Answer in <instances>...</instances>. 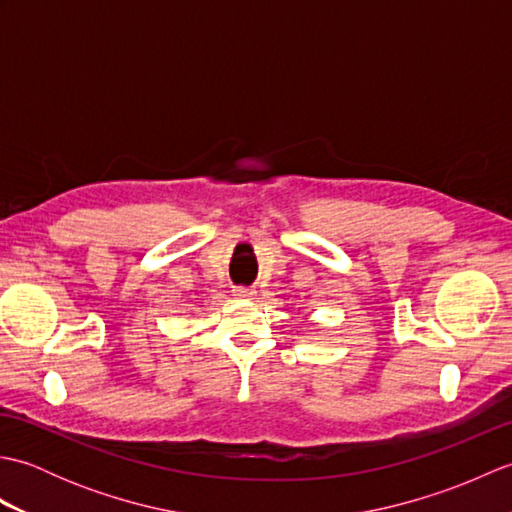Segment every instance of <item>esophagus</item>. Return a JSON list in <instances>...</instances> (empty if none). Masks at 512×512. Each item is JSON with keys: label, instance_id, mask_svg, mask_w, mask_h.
<instances>
[{"label": "esophagus", "instance_id": "34e87169", "mask_svg": "<svg viewBox=\"0 0 512 512\" xmlns=\"http://www.w3.org/2000/svg\"><path fill=\"white\" fill-rule=\"evenodd\" d=\"M233 295L239 297V299H250V297L257 295V290L248 288V286H235V288H233Z\"/></svg>", "mask_w": 512, "mask_h": 512}]
</instances>
